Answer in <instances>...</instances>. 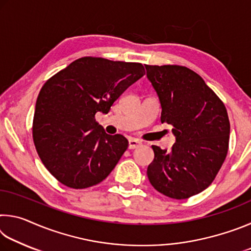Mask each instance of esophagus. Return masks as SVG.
Returning a JSON list of instances; mask_svg holds the SVG:
<instances>
[{
    "label": "esophagus",
    "mask_w": 251,
    "mask_h": 251,
    "mask_svg": "<svg viewBox=\"0 0 251 251\" xmlns=\"http://www.w3.org/2000/svg\"><path fill=\"white\" fill-rule=\"evenodd\" d=\"M142 145V143L138 141V139H135V138H130L129 139V144H128V148L129 150H135V148H137Z\"/></svg>",
    "instance_id": "1"
}]
</instances>
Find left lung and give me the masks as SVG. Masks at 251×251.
Returning <instances> with one entry per match:
<instances>
[{
    "mask_svg": "<svg viewBox=\"0 0 251 251\" xmlns=\"http://www.w3.org/2000/svg\"><path fill=\"white\" fill-rule=\"evenodd\" d=\"M161 105L160 122L173 126L172 151L152 145L147 168L151 186L165 196L186 199L201 193L217 176L229 147L223 100L196 72L180 65H145Z\"/></svg>",
    "mask_w": 251,
    "mask_h": 251,
    "instance_id": "left-lung-1",
    "label": "left lung"
}]
</instances>
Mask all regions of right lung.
Wrapping results in <instances>:
<instances>
[{
	"label": "right lung",
	"mask_w": 251,
	"mask_h": 251,
	"mask_svg": "<svg viewBox=\"0 0 251 251\" xmlns=\"http://www.w3.org/2000/svg\"><path fill=\"white\" fill-rule=\"evenodd\" d=\"M141 63L80 57L46 80L37 96L33 141L46 169L70 188L100 184L128 147L95 120L142 76Z\"/></svg>",
	"instance_id": "1"
}]
</instances>
